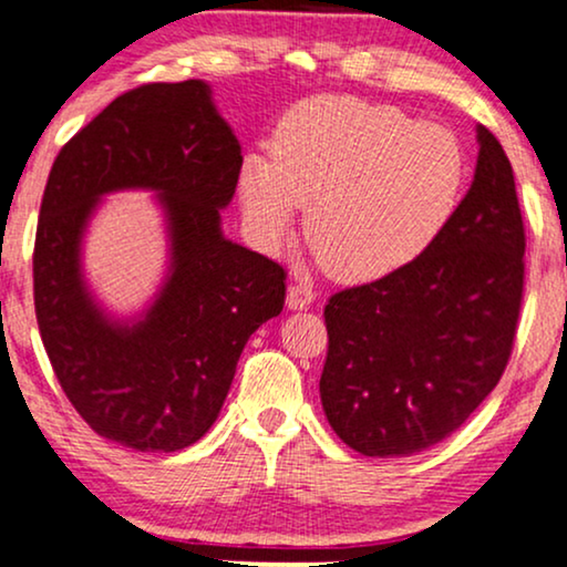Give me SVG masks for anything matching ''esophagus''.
<instances>
[{
  "label": "esophagus",
  "instance_id": "obj_1",
  "mask_svg": "<svg viewBox=\"0 0 567 567\" xmlns=\"http://www.w3.org/2000/svg\"><path fill=\"white\" fill-rule=\"evenodd\" d=\"M313 303V292L311 288H306V285H290L288 288V308L292 311H303Z\"/></svg>",
  "mask_w": 567,
  "mask_h": 567
}]
</instances>
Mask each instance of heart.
Segmentation results:
<instances>
[{
	"mask_svg": "<svg viewBox=\"0 0 567 567\" xmlns=\"http://www.w3.org/2000/svg\"><path fill=\"white\" fill-rule=\"evenodd\" d=\"M465 154L453 131L395 106L311 99L285 114L271 156L240 167V206L261 246L277 248L308 206L313 246L348 282L408 267L453 219Z\"/></svg>",
	"mask_w": 567,
	"mask_h": 567,
	"instance_id": "b5f03b06",
	"label": "heart"
}]
</instances>
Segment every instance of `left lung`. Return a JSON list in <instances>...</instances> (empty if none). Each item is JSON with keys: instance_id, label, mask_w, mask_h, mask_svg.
<instances>
[{"instance_id": "1", "label": "left lung", "mask_w": 567, "mask_h": 567, "mask_svg": "<svg viewBox=\"0 0 567 567\" xmlns=\"http://www.w3.org/2000/svg\"><path fill=\"white\" fill-rule=\"evenodd\" d=\"M474 183L408 267L324 308L321 405L348 447L408 457L450 436L497 386L523 298V219L511 159L476 125Z\"/></svg>"}]
</instances>
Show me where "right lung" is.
Here are the masks:
<instances>
[{
	"label": "right lung",
	"mask_w": 567,
	"mask_h": 567,
	"mask_svg": "<svg viewBox=\"0 0 567 567\" xmlns=\"http://www.w3.org/2000/svg\"><path fill=\"white\" fill-rule=\"evenodd\" d=\"M240 143L204 81L117 96L52 164L33 248L41 340L64 395L99 436L175 453L209 432L248 337L285 306V271L221 233ZM152 189L168 233L161 290L133 318L92 296L82 243L110 192Z\"/></svg>",
	"instance_id": "right-lung-1"
}]
</instances>
